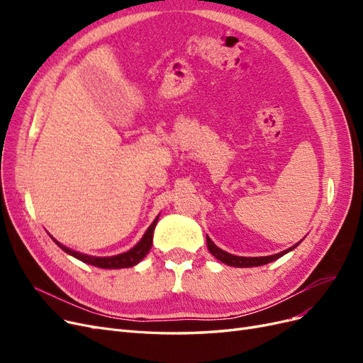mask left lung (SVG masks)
Masks as SVG:
<instances>
[{
	"mask_svg": "<svg viewBox=\"0 0 363 363\" xmlns=\"http://www.w3.org/2000/svg\"><path fill=\"white\" fill-rule=\"evenodd\" d=\"M206 240H207V248H208V251H211L212 255H213L218 260H221L223 263H225V265L236 267V268H251V267L267 265V263H269V262H272V260H276V259L281 257L283 255H286L288 251L294 250L296 245L300 244V242H298L296 245L291 247L289 250L277 252V255H272V256H265V257H240V256L230 255V252H227V251H224V250H221V248H218V247L212 242V239L208 238V236L206 238Z\"/></svg>",
	"mask_w": 363,
	"mask_h": 363,
	"instance_id": "1",
	"label": "left lung"
}]
</instances>
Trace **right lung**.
Masks as SVG:
<instances>
[{"mask_svg": "<svg viewBox=\"0 0 363 363\" xmlns=\"http://www.w3.org/2000/svg\"><path fill=\"white\" fill-rule=\"evenodd\" d=\"M159 216L152 221V224L148 227V230L145 232L144 238H142L139 242L131 248L127 252H123V255H118V256H112V257H94V256H87V255H82V252H77L72 251L69 248H67L65 245L59 244L56 239H54V242H56L65 252H68V255L74 256L75 259H79L84 263H89V265L98 267V268H104V269H118V268H130V267H135L136 263H139L142 259H144L148 251L151 250L152 245V232H155V227L157 223Z\"/></svg>", "mask_w": 363, "mask_h": 363, "instance_id": "1", "label": "right lung"}]
</instances>
